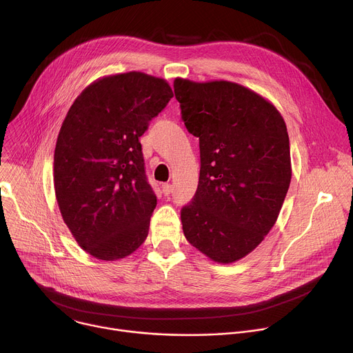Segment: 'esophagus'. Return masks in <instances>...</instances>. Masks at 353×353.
Masks as SVG:
<instances>
[{
    "label": "esophagus",
    "mask_w": 353,
    "mask_h": 353,
    "mask_svg": "<svg viewBox=\"0 0 353 353\" xmlns=\"http://www.w3.org/2000/svg\"><path fill=\"white\" fill-rule=\"evenodd\" d=\"M171 192H172V185L171 183H164L163 185V193L165 194V196H168Z\"/></svg>",
    "instance_id": "34e87169"
}]
</instances>
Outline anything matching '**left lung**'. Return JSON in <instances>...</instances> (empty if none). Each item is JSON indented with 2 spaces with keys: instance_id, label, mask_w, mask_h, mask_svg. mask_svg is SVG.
Masks as SVG:
<instances>
[{
  "instance_id": "1",
  "label": "left lung",
  "mask_w": 353,
  "mask_h": 353,
  "mask_svg": "<svg viewBox=\"0 0 353 353\" xmlns=\"http://www.w3.org/2000/svg\"><path fill=\"white\" fill-rule=\"evenodd\" d=\"M189 133L199 137L196 193L181 212L186 240L217 263L252 252L275 225L292 179L286 123L270 101L237 83L175 78Z\"/></svg>"
}]
</instances>
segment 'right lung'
Returning a JSON list of instances; mask_svg holds the SVG:
<instances>
[{"label": "right lung", "instance_id": "1", "mask_svg": "<svg viewBox=\"0 0 353 353\" xmlns=\"http://www.w3.org/2000/svg\"><path fill=\"white\" fill-rule=\"evenodd\" d=\"M174 97L164 78L129 71L98 78L68 109L54 150L60 213L85 252L133 254L147 239L157 198L139 137Z\"/></svg>", "mask_w": 353, "mask_h": 353}]
</instances>
